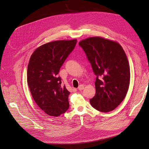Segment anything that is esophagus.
<instances>
[{
	"instance_id": "esophagus-1",
	"label": "esophagus",
	"mask_w": 149,
	"mask_h": 149,
	"mask_svg": "<svg viewBox=\"0 0 149 149\" xmlns=\"http://www.w3.org/2000/svg\"><path fill=\"white\" fill-rule=\"evenodd\" d=\"M84 86L83 84H80L79 86V88H78V89H79V91H82L84 89Z\"/></svg>"
}]
</instances>
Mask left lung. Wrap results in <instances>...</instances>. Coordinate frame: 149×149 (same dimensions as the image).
Returning a JSON list of instances; mask_svg holds the SVG:
<instances>
[{
  "instance_id": "left-lung-1",
  "label": "left lung",
  "mask_w": 149,
  "mask_h": 149,
  "mask_svg": "<svg viewBox=\"0 0 149 149\" xmlns=\"http://www.w3.org/2000/svg\"><path fill=\"white\" fill-rule=\"evenodd\" d=\"M79 45L97 75L96 93L90 100L91 106L102 112L114 110L129 87L130 66L126 53L118 42L101 37L87 38Z\"/></svg>"
}]
</instances>
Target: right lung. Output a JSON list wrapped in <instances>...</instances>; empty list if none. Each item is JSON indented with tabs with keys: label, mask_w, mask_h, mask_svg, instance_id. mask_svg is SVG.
<instances>
[{
	"label": "right lung",
	"mask_w": 149,
	"mask_h": 149,
	"mask_svg": "<svg viewBox=\"0 0 149 149\" xmlns=\"http://www.w3.org/2000/svg\"><path fill=\"white\" fill-rule=\"evenodd\" d=\"M77 39L56 40L37 48L28 66L27 82L35 102L49 116H58L68 111L70 92L61 86L60 69L74 49Z\"/></svg>",
	"instance_id": "obj_1"
}]
</instances>
